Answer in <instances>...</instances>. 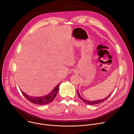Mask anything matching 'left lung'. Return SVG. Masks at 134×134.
<instances>
[{"mask_svg":"<svg viewBox=\"0 0 134 134\" xmlns=\"http://www.w3.org/2000/svg\"><path fill=\"white\" fill-rule=\"evenodd\" d=\"M77 94H78V95H79V97L80 98V99H81L85 103H86V104H90V105H94V104H99V103H102V102H103L104 101H105V100H107L109 97H110V95H111V93H110V94L109 95H108V96L107 97V98H105V99H102V100H97V101H87V100H85V99H84L83 98H82V97H81V96L80 95V93H79V91L78 90H77Z\"/></svg>","mask_w":134,"mask_h":134,"instance_id":"left-lung-1","label":"left lung"}]
</instances>
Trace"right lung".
<instances>
[{
  "label": "right lung",
  "instance_id": "1",
  "mask_svg": "<svg viewBox=\"0 0 134 134\" xmlns=\"http://www.w3.org/2000/svg\"><path fill=\"white\" fill-rule=\"evenodd\" d=\"M60 83L54 88L53 91L50 94L43 97H30L29 95L24 93L23 92H22V91L21 92L24 96L25 97V98L31 102L37 105H45V104H47L51 103L54 99L57 93L58 92Z\"/></svg>",
  "mask_w": 134,
  "mask_h": 134
}]
</instances>
